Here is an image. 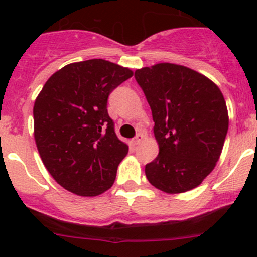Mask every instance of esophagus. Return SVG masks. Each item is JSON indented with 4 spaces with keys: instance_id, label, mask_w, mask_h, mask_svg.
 I'll return each instance as SVG.
<instances>
[{
    "instance_id": "1",
    "label": "esophagus",
    "mask_w": 257,
    "mask_h": 257,
    "mask_svg": "<svg viewBox=\"0 0 257 257\" xmlns=\"http://www.w3.org/2000/svg\"><path fill=\"white\" fill-rule=\"evenodd\" d=\"M143 134H138L137 137H135L134 139H133V144H134V145H138V144H140V141L143 140Z\"/></svg>"
}]
</instances>
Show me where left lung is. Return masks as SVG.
<instances>
[{
  "instance_id": "obj_1",
  "label": "left lung",
  "mask_w": 257,
  "mask_h": 257,
  "mask_svg": "<svg viewBox=\"0 0 257 257\" xmlns=\"http://www.w3.org/2000/svg\"><path fill=\"white\" fill-rule=\"evenodd\" d=\"M155 122L159 153L145 167L150 184L167 193L200 185L222 151L228 112L222 93L205 76L163 63L134 73Z\"/></svg>"
}]
</instances>
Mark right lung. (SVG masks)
<instances>
[{
  "label": "right lung",
  "instance_id": "right-lung-1",
  "mask_svg": "<svg viewBox=\"0 0 257 257\" xmlns=\"http://www.w3.org/2000/svg\"><path fill=\"white\" fill-rule=\"evenodd\" d=\"M132 76L126 67L90 59L64 66L38 94L34 106L37 150L65 190L93 197L113 185L128 146L116 135L107 100Z\"/></svg>",
  "mask_w": 257,
  "mask_h": 257
}]
</instances>
